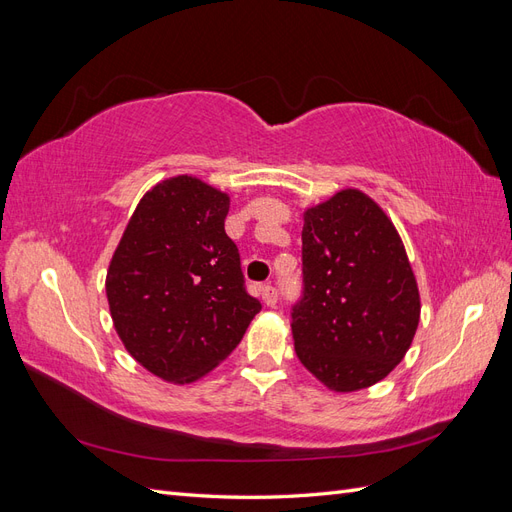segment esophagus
<instances>
[{"label": "esophagus", "mask_w": 512, "mask_h": 512, "mask_svg": "<svg viewBox=\"0 0 512 512\" xmlns=\"http://www.w3.org/2000/svg\"><path fill=\"white\" fill-rule=\"evenodd\" d=\"M260 294H262V301H265L269 307H275L277 297H280V292H277V288H273V286H269V284L262 286Z\"/></svg>", "instance_id": "34e87169"}]
</instances>
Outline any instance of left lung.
I'll use <instances>...</instances> for the list:
<instances>
[{"mask_svg":"<svg viewBox=\"0 0 512 512\" xmlns=\"http://www.w3.org/2000/svg\"><path fill=\"white\" fill-rule=\"evenodd\" d=\"M303 290L292 305L299 361L331 391L380 382L404 359L421 299L404 243L359 190L305 211Z\"/></svg>","mask_w":512,"mask_h":512,"instance_id":"8db88e82","label":"left lung"}]
</instances>
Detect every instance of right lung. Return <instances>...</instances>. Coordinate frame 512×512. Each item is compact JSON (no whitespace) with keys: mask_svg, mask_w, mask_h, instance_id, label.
I'll list each match as a JSON object with an SVG mask.
<instances>
[{"mask_svg":"<svg viewBox=\"0 0 512 512\" xmlns=\"http://www.w3.org/2000/svg\"><path fill=\"white\" fill-rule=\"evenodd\" d=\"M228 207L196 177L166 179L138 203L108 267L123 346L168 382H194L224 361L262 307L224 230Z\"/></svg>","mask_w":512,"mask_h":512,"instance_id":"1","label":"right lung"}]
</instances>
